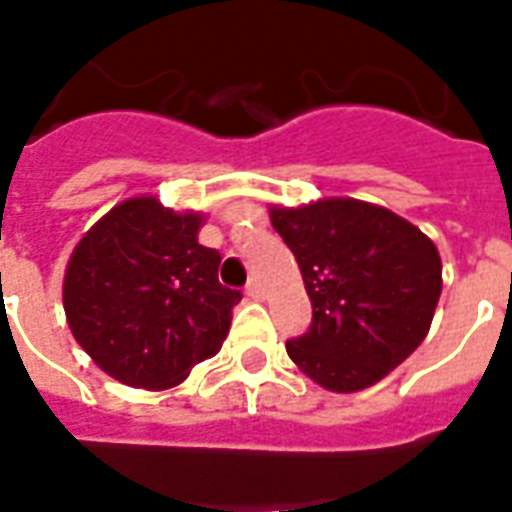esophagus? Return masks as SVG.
<instances>
[{
	"mask_svg": "<svg viewBox=\"0 0 512 512\" xmlns=\"http://www.w3.org/2000/svg\"><path fill=\"white\" fill-rule=\"evenodd\" d=\"M247 295H249V298H255V300L263 298V284L257 282V279H252V282L247 284Z\"/></svg>",
	"mask_w": 512,
	"mask_h": 512,
	"instance_id": "obj_1",
	"label": "esophagus"
}]
</instances>
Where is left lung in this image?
<instances>
[{
    "mask_svg": "<svg viewBox=\"0 0 512 512\" xmlns=\"http://www.w3.org/2000/svg\"><path fill=\"white\" fill-rule=\"evenodd\" d=\"M273 230L298 260L314 322L287 341L290 360L330 392L368 389L429 333L443 263L416 225L357 198L271 206Z\"/></svg>",
    "mask_w": 512,
    "mask_h": 512,
    "instance_id": "left-lung-1",
    "label": "left lung"
}]
</instances>
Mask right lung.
<instances>
[{"label":"right lung","mask_w":512,"mask_h":512,"mask_svg":"<svg viewBox=\"0 0 512 512\" xmlns=\"http://www.w3.org/2000/svg\"><path fill=\"white\" fill-rule=\"evenodd\" d=\"M204 220L134 195L74 247L64 273L66 322L120 384L171 389L220 351L241 292L217 279L220 252L198 244Z\"/></svg>","instance_id":"add662e5"}]
</instances>
